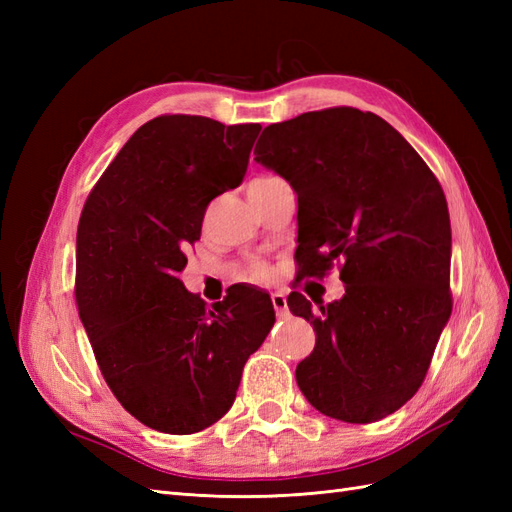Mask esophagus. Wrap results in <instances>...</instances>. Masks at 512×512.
I'll return each mask as SVG.
<instances>
[{"label": "esophagus", "mask_w": 512, "mask_h": 512, "mask_svg": "<svg viewBox=\"0 0 512 512\" xmlns=\"http://www.w3.org/2000/svg\"><path fill=\"white\" fill-rule=\"evenodd\" d=\"M271 303L275 307V314L277 316H288V303H286V297L282 292H273L271 294Z\"/></svg>", "instance_id": "34e87169"}]
</instances>
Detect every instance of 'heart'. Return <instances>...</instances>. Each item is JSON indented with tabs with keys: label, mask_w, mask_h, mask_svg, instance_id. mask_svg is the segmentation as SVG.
<instances>
[{
	"label": "heart",
	"mask_w": 512,
	"mask_h": 512,
	"mask_svg": "<svg viewBox=\"0 0 512 512\" xmlns=\"http://www.w3.org/2000/svg\"><path fill=\"white\" fill-rule=\"evenodd\" d=\"M269 179H273V177H258V179H254L252 183H265V181H269ZM262 273V267L260 265H254L252 267V275H260Z\"/></svg>",
	"instance_id": "obj_1"
}]
</instances>
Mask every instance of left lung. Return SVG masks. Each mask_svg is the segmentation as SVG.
Masks as SVG:
<instances>
[{
  "label": "left lung",
  "instance_id": "left-lung-1",
  "mask_svg": "<svg viewBox=\"0 0 512 512\" xmlns=\"http://www.w3.org/2000/svg\"><path fill=\"white\" fill-rule=\"evenodd\" d=\"M256 162L299 198V269L337 262L346 294L288 307L316 331L297 384L318 412L374 423L418 391L451 318V220L442 185L414 147L374 113L335 106L271 123Z\"/></svg>",
  "mask_w": 512,
  "mask_h": 512
}]
</instances>
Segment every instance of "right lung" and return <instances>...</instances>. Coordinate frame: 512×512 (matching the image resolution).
<instances>
[{"mask_svg":"<svg viewBox=\"0 0 512 512\" xmlns=\"http://www.w3.org/2000/svg\"><path fill=\"white\" fill-rule=\"evenodd\" d=\"M260 123L160 115L138 128L87 196L76 230V307L119 404L188 436L230 410L269 335V294L237 288L211 309L179 273L215 196L243 181Z\"/></svg>","mask_w":512,"mask_h":512,"instance_id":"obj_1","label":"right lung"}]
</instances>
